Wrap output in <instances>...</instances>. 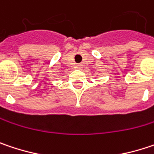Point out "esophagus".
Instances as JSON below:
<instances>
[{
  "label": "esophagus",
  "instance_id": "34e87169",
  "mask_svg": "<svg viewBox=\"0 0 154 154\" xmlns=\"http://www.w3.org/2000/svg\"><path fill=\"white\" fill-rule=\"evenodd\" d=\"M75 67L77 68V69H82L83 66H82V64H77L76 66H75Z\"/></svg>",
  "mask_w": 154,
  "mask_h": 154
}]
</instances>
